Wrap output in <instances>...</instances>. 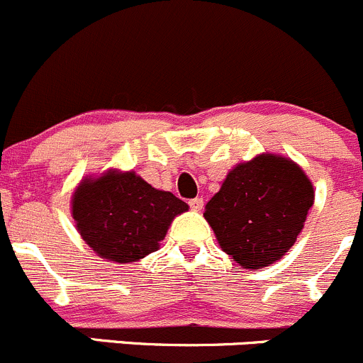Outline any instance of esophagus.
<instances>
[{
    "instance_id": "esophagus-1",
    "label": "esophagus",
    "mask_w": 363,
    "mask_h": 363,
    "mask_svg": "<svg viewBox=\"0 0 363 363\" xmlns=\"http://www.w3.org/2000/svg\"><path fill=\"white\" fill-rule=\"evenodd\" d=\"M189 204H190V208H192L194 211H199L201 208H203L204 201H203V197H194V199L189 201Z\"/></svg>"
}]
</instances>
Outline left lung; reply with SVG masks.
<instances>
[{
    "mask_svg": "<svg viewBox=\"0 0 363 363\" xmlns=\"http://www.w3.org/2000/svg\"><path fill=\"white\" fill-rule=\"evenodd\" d=\"M312 204L314 186L302 167L288 157L261 153L229 171L204 218L229 257L259 270L295 245Z\"/></svg>",
    "mask_w": 363,
    "mask_h": 363,
    "instance_id": "left-lung-1",
    "label": "left lung"
}]
</instances>
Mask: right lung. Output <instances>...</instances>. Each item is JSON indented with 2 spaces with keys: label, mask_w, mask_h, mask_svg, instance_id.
Wrapping results in <instances>:
<instances>
[{
  "label": "right lung",
  "mask_w": 363,
  "mask_h": 363,
  "mask_svg": "<svg viewBox=\"0 0 363 363\" xmlns=\"http://www.w3.org/2000/svg\"><path fill=\"white\" fill-rule=\"evenodd\" d=\"M70 210L89 249L102 259L125 264L155 252L171 222L189 204L152 186L134 171L107 169L79 182Z\"/></svg>",
  "instance_id": "1"
}]
</instances>
